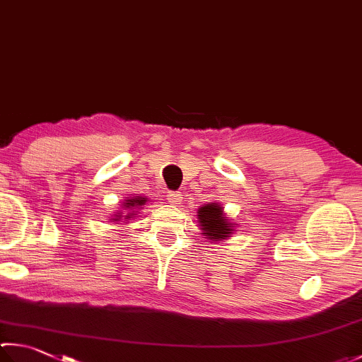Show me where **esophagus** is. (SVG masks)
<instances>
[{
  "instance_id": "obj_1",
  "label": "esophagus",
  "mask_w": 362,
  "mask_h": 362,
  "mask_svg": "<svg viewBox=\"0 0 362 362\" xmlns=\"http://www.w3.org/2000/svg\"><path fill=\"white\" fill-rule=\"evenodd\" d=\"M167 200H168V203H172V204H175V206H178V204L182 203V195L180 192H168Z\"/></svg>"
}]
</instances>
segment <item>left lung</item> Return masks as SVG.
<instances>
[{
  "label": "left lung",
  "instance_id": "8db88e82",
  "mask_svg": "<svg viewBox=\"0 0 362 362\" xmlns=\"http://www.w3.org/2000/svg\"><path fill=\"white\" fill-rule=\"evenodd\" d=\"M197 219L202 235L209 241H223L231 238L236 231V225L231 222L223 206L217 202H209L197 211Z\"/></svg>",
  "mask_w": 362,
  "mask_h": 362
}]
</instances>
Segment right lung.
Instances as JSON below:
<instances>
[{"mask_svg": "<svg viewBox=\"0 0 362 362\" xmlns=\"http://www.w3.org/2000/svg\"><path fill=\"white\" fill-rule=\"evenodd\" d=\"M148 202L146 197L141 195H134V197H126L124 202L121 204V209L117 211V214L112 216V222H129L132 221L135 216H137L139 209H141V206H145Z\"/></svg>", "mask_w": 362, "mask_h": 362, "instance_id": "add662e5", "label": "right lung"}]
</instances>
